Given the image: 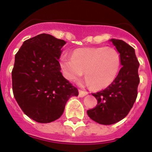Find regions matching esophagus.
Masks as SVG:
<instances>
[{
    "label": "esophagus",
    "mask_w": 152,
    "mask_h": 152,
    "mask_svg": "<svg viewBox=\"0 0 152 152\" xmlns=\"http://www.w3.org/2000/svg\"><path fill=\"white\" fill-rule=\"evenodd\" d=\"M88 94V92L85 91L79 90V96L80 97H84L85 95H87Z\"/></svg>",
    "instance_id": "esophagus-1"
}]
</instances>
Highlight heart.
<instances>
[{"label":"heart","instance_id":"1","mask_svg":"<svg viewBox=\"0 0 152 152\" xmlns=\"http://www.w3.org/2000/svg\"><path fill=\"white\" fill-rule=\"evenodd\" d=\"M60 65L64 77L77 82L83 77L95 89L106 88L118 77L121 57L117 50L106 47H88L74 50L72 57L63 55Z\"/></svg>","mask_w":152,"mask_h":152}]
</instances>
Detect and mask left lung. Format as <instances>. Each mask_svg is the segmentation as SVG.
<instances>
[{
    "label": "left lung",
    "instance_id": "8db88e82",
    "mask_svg": "<svg viewBox=\"0 0 152 152\" xmlns=\"http://www.w3.org/2000/svg\"><path fill=\"white\" fill-rule=\"evenodd\" d=\"M121 57L122 68L113 83L92 95L97 106L87 111L91 119L101 125H112L125 118L137 97L140 83L138 62L135 50L120 39H110Z\"/></svg>",
    "mask_w": 152,
    "mask_h": 152
}]
</instances>
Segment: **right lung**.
Segmentation results:
<instances>
[{
	"mask_svg": "<svg viewBox=\"0 0 152 152\" xmlns=\"http://www.w3.org/2000/svg\"><path fill=\"white\" fill-rule=\"evenodd\" d=\"M65 43L50 34H41L23 42L15 56L13 95L23 113L37 122L58 119L67 101L79 95L77 88L61 72L58 60Z\"/></svg>",
	"mask_w": 152,
	"mask_h": 152,
	"instance_id": "obj_1",
	"label": "right lung"
}]
</instances>
